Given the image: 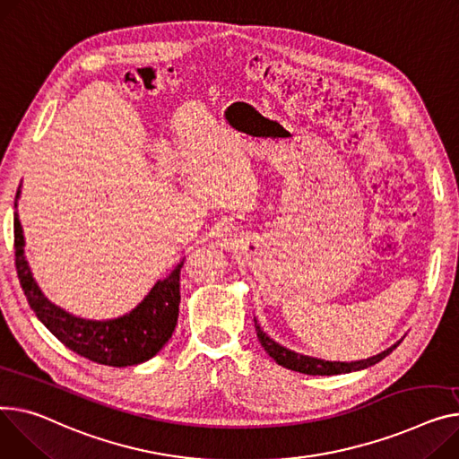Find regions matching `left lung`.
<instances>
[{
	"label": "left lung",
	"instance_id": "obj_1",
	"mask_svg": "<svg viewBox=\"0 0 459 459\" xmlns=\"http://www.w3.org/2000/svg\"><path fill=\"white\" fill-rule=\"evenodd\" d=\"M255 328H256V335L258 342L264 347V351L277 361L279 365L286 369L297 371V373H304V375H319V377H330V375H345V373H354V371H361L368 369L371 365L378 363L380 359H384L387 354H391L403 340H399L396 343H393L391 347H387L385 351L363 358V359H356V361H332V359H321V358H314V356H307L295 352L291 349H286L284 345L277 343L273 338L264 332V328L260 326V323L255 317Z\"/></svg>",
	"mask_w": 459,
	"mask_h": 459
}]
</instances>
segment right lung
<instances>
[{
  "mask_svg": "<svg viewBox=\"0 0 459 459\" xmlns=\"http://www.w3.org/2000/svg\"><path fill=\"white\" fill-rule=\"evenodd\" d=\"M14 199V255L22 290L30 310L42 325L70 351L110 368H127L151 359L169 342L178 317L180 304V267L185 258L159 279L136 307L112 319H84L51 302L37 284L25 258V238L18 216V199Z\"/></svg>",
  "mask_w": 459,
  "mask_h": 459,
  "instance_id": "right-lung-1",
  "label": "right lung"
}]
</instances>
